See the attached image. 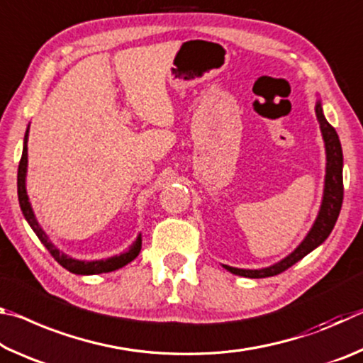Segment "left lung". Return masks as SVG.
Instances as JSON below:
<instances>
[{
  "mask_svg": "<svg viewBox=\"0 0 363 363\" xmlns=\"http://www.w3.org/2000/svg\"><path fill=\"white\" fill-rule=\"evenodd\" d=\"M315 116L318 125H320L322 139L325 144V157H327V163H325V181H323V195H322V203L320 210L317 213V218L312 224L311 230L307 232V235L303 238L296 248H294L290 255L285 256L284 259L272 264V266L262 267V269H240V267H232L223 264V267L229 270L230 274L240 275V277L248 279H264V277H272L284 272L288 267H291L293 264L303 259L306 255H309L311 251H314L317 247L327 240L328 235L333 230L336 224V219L340 216L341 205H342V149L340 138L335 128L330 125L323 115L322 101L318 97L315 102Z\"/></svg>",
  "mask_w": 363,
  "mask_h": 363,
  "instance_id": "obj_1",
  "label": "left lung"
}]
</instances>
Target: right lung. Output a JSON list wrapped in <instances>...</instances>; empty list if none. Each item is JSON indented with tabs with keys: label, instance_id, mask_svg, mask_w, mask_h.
<instances>
[{
	"label": "right lung",
	"instance_id": "1",
	"mask_svg": "<svg viewBox=\"0 0 363 363\" xmlns=\"http://www.w3.org/2000/svg\"><path fill=\"white\" fill-rule=\"evenodd\" d=\"M28 131H30V125L27 126L26 136H23V149H22V158L19 163V171H17V195H19V205L23 218L27 219L28 225L32 227L33 232L36 233V237L40 238V242L45 245L48 248L49 253L52 255L54 259H56L60 266L65 267L69 272L77 274V275H96V274H106V272H112V270L120 269L126 264H130L138 257L140 253V248H143V235L136 237L130 248L126 251H123L120 255L110 256V257H104V259H77V257H72L69 255H65L64 251H60L56 245L51 242V238L48 237V233L43 230V227L40 225L38 219H36L32 203H30V199L27 195V167H28Z\"/></svg>",
	"mask_w": 363,
	"mask_h": 363
}]
</instances>
